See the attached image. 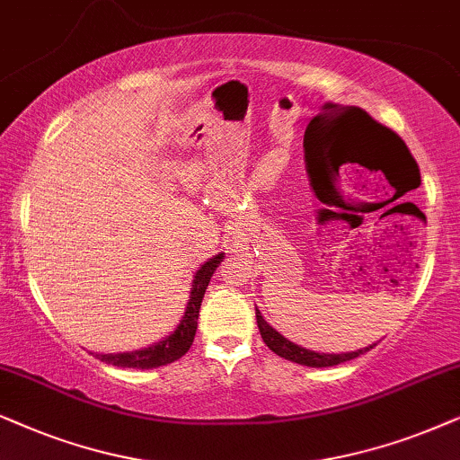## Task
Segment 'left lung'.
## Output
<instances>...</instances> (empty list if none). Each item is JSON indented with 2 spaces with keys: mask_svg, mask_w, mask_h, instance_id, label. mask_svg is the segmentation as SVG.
<instances>
[{
  "mask_svg": "<svg viewBox=\"0 0 460 460\" xmlns=\"http://www.w3.org/2000/svg\"><path fill=\"white\" fill-rule=\"evenodd\" d=\"M342 119L347 121V130L342 132L341 146L342 151H349V155H353L351 159H358V164H362L364 168L383 170V172L385 168L397 170L408 164V166L414 170L416 179H419V166H416L414 157L410 155L406 143H403L395 132L376 124L368 113L358 107H345ZM385 176H387V172H385ZM256 323H259L262 341H265V345L271 349L273 353H278L279 358L284 359H290L294 364L311 366V368H328V366L349 362V359H355L358 355L370 351V349L376 345V342H372L368 347L347 353H320L288 341L284 334H279L278 330L262 317L259 307H256Z\"/></svg>",
  "mask_w": 460,
  "mask_h": 460,
  "instance_id": "8db88e82",
  "label": "left lung"
}]
</instances>
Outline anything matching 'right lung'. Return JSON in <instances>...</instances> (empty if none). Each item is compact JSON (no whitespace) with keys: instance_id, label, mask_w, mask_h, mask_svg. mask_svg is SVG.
<instances>
[{"instance_id":"add662e5","label":"right lung","mask_w":460,"mask_h":460,"mask_svg":"<svg viewBox=\"0 0 460 460\" xmlns=\"http://www.w3.org/2000/svg\"><path fill=\"white\" fill-rule=\"evenodd\" d=\"M223 259H225V252L214 254L212 259H208L204 265H199L198 271H195L185 314H182L172 332L164 336V339H159L157 342H153L149 347L134 349V351H119V353H96V358L101 359V362L118 366V368H137V370L159 368V366L172 364L176 359H181L182 355L189 351V347L193 345L195 330H198L201 298H204L206 288L210 284L212 275L218 269L220 262H223Z\"/></svg>"}]
</instances>
